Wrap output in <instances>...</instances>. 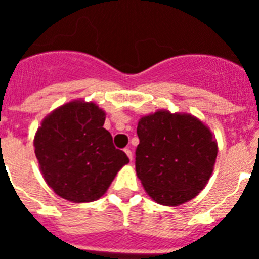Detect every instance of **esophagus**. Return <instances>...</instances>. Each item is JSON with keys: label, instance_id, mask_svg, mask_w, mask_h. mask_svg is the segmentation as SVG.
Masks as SVG:
<instances>
[{"label": "esophagus", "instance_id": "1", "mask_svg": "<svg viewBox=\"0 0 259 259\" xmlns=\"http://www.w3.org/2000/svg\"><path fill=\"white\" fill-rule=\"evenodd\" d=\"M124 153H125V154L128 155V158H130V161L132 162V159H134V154H132L131 150L128 149V148H125V149H124Z\"/></svg>", "mask_w": 259, "mask_h": 259}]
</instances>
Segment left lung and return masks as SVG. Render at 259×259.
Instances as JSON below:
<instances>
[{"label": "left lung", "instance_id": "obj_1", "mask_svg": "<svg viewBox=\"0 0 259 259\" xmlns=\"http://www.w3.org/2000/svg\"><path fill=\"white\" fill-rule=\"evenodd\" d=\"M136 174L153 201L179 206L209 182L218 154L214 135L192 114L157 110L139 119Z\"/></svg>", "mask_w": 259, "mask_h": 259}]
</instances>
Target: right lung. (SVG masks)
Here are the masks:
<instances>
[{"instance_id": "add662e5", "label": "right lung", "mask_w": 259, "mask_h": 259, "mask_svg": "<svg viewBox=\"0 0 259 259\" xmlns=\"http://www.w3.org/2000/svg\"><path fill=\"white\" fill-rule=\"evenodd\" d=\"M105 118L95 102L74 100L42 119L33 139L35 154L45 183L59 197L75 203L101 198L130 162L113 145Z\"/></svg>"}]
</instances>
